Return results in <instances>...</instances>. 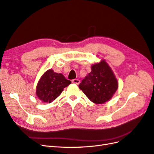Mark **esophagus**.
<instances>
[{
	"instance_id": "1",
	"label": "esophagus",
	"mask_w": 154,
	"mask_h": 154,
	"mask_svg": "<svg viewBox=\"0 0 154 154\" xmlns=\"http://www.w3.org/2000/svg\"><path fill=\"white\" fill-rule=\"evenodd\" d=\"M72 82L74 84H79L80 83V80H79V79H73V80H72Z\"/></svg>"
}]
</instances>
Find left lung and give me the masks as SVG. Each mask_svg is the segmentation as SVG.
I'll list each match as a JSON object with an SVG mask.
<instances>
[{"instance_id":"left-lung-1","label":"left lung","mask_w":154,"mask_h":154,"mask_svg":"<svg viewBox=\"0 0 154 154\" xmlns=\"http://www.w3.org/2000/svg\"><path fill=\"white\" fill-rule=\"evenodd\" d=\"M93 103L102 104L112 98L118 87L117 79L105 60L91 66V72L79 85Z\"/></svg>"}]
</instances>
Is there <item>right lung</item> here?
Masks as SVG:
<instances>
[{
	"mask_svg": "<svg viewBox=\"0 0 154 154\" xmlns=\"http://www.w3.org/2000/svg\"><path fill=\"white\" fill-rule=\"evenodd\" d=\"M70 84L71 81L66 79L63 74L55 73L50 69L39 79L36 86V95L43 102L51 103Z\"/></svg>",
	"mask_w": 154,
	"mask_h": 154,
	"instance_id": "obj_1",
	"label": "right lung"
}]
</instances>
